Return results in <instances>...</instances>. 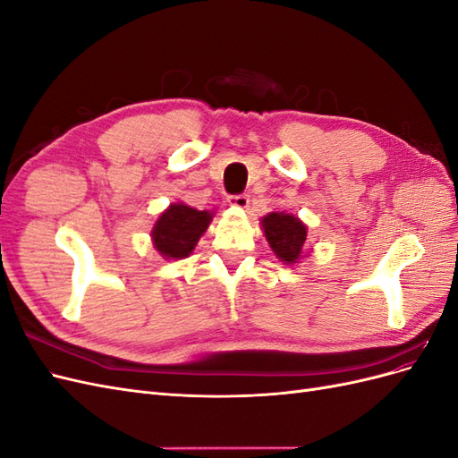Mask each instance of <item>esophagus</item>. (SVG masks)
Returning a JSON list of instances; mask_svg holds the SVG:
<instances>
[{
    "label": "esophagus",
    "instance_id": "obj_1",
    "mask_svg": "<svg viewBox=\"0 0 458 458\" xmlns=\"http://www.w3.org/2000/svg\"><path fill=\"white\" fill-rule=\"evenodd\" d=\"M227 202L234 208H246L248 202H250V199H248V195H231L227 199Z\"/></svg>",
    "mask_w": 458,
    "mask_h": 458
}]
</instances>
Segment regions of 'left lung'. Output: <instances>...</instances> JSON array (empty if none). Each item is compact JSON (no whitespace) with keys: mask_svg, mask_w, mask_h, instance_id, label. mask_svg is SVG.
Masks as SVG:
<instances>
[{"mask_svg":"<svg viewBox=\"0 0 458 458\" xmlns=\"http://www.w3.org/2000/svg\"><path fill=\"white\" fill-rule=\"evenodd\" d=\"M261 227L271 250L286 266H293V263H298L301 259L308 227L296 216L271 212L266 217H261Z\"/></svg>","mask_w":458,"mask_h":458,"instance_id":"1","label":"left lung"}]
</instances>
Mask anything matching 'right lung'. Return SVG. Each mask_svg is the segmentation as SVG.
<instances>
[{
  "mask_svg": "<svg viewBox=\"0 0 458 458\" xmlns=\"http://www.w3.org/2000/svg\"><path fill=\"white\" fill-rule=\"evenodd\" d=\"M212 217V212L195 210L183 202L170 204L152 227V244L165 259H183L195 250Z\"/></svg>",
  "mask_w": 458,
  "mask_h": 458,
  "instance_id": "1",
  "label": "right lung"
}]
</instances>
